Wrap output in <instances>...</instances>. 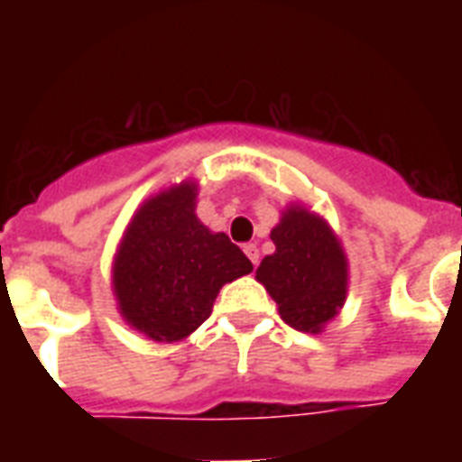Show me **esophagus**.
<instances>
[{"mask_svg": "<svg viewBox=\"0 0 462 462\" xmlns=\"http://www.w3.org/2000/svg\"><path fill=\"white\" fill-rule=\"evenodd\" d=\"M245 254L249 256V261H252L254 266H259V246L254 245V242H249V245H245Z\"/></svg>", "mask_w": 462, "mask_h": 462, "instance_id": "1", "label": "esophagus"}]
</instances>
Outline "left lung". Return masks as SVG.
I'll use <instances>...</instances> for the list:
<instances>
[{
	"instance_id": "obj_1",
	"label": "left lung",
	"mask_w": 462,
	"mask_h": 462,
	"mask_svg": "<svg viewBox=\"0 0 462 462\" xmlns=\"http://www.w3.org/2000/svg\"><path fill=\"white\" fill-rule=\"evenodd\" d=\"M275 252L263 256L256 281L278 304L285 323L302 333H321L343 309L350 266L326 217L304 203H290L271 230Z\"/></svg>"
}]
</instances>
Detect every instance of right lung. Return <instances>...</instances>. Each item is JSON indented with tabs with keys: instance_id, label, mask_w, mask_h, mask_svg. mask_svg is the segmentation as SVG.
Wrapping results in <instances>:
<instances>
[{
	"instance_id": "obj_1",
	"label": "right lung",
	"mask_w": 462,
	"mask_h": 462,
	"mask_svg": "<svg viewBox=\"0 0 462 462\" xmlns=\"http://www.w3.org/2000/svg\"><path fill=\"white\" fill-rule=\"evenodd\" d=\"M199 181L148 196L112 259V295L126 326L155 343H180L213 311L225 282L252 273V261L225 232L196 216Z\"/></svg>"
}]
</instances>
